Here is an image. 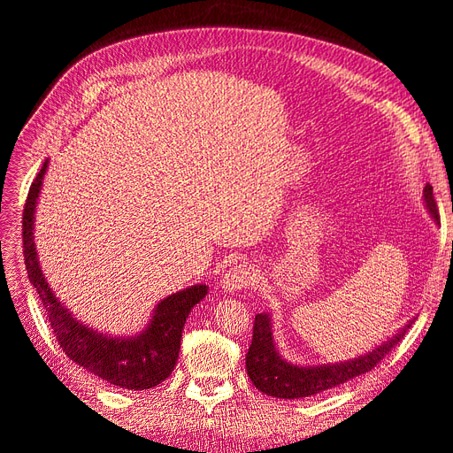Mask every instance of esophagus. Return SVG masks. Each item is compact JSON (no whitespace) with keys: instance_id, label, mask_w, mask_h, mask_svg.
<instances>
[{"instance_id":"34e87169","label":"esophagus","mask_w":453,"mask_h":453,"mask_svg":"<svg viewBox=\"0 0 453 453\" xmlns=\"http://www.w3.org/2000/svg\"><path fill=\"white\" fill-rule=\"evenodd\" d=\"M253 283H255V270L248 263L232 266L221 280V287L226 293H236L242 289H248V287Z\"/></svg>"}]
</instances>
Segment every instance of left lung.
Masks as SVG:
<instances>
[{
    "label": "left lung",
    "instance_id": "obj_1",
    "mask_svg": "<svg viewBox=\"0 0 453 453\" xmlns=\"http://www.w3.org/2000/svg\"><path fill=\"white\" fill-rule=\"evenodd\" d=\"M423 202L436 225H441V215H438L433 187L429 183L423 188ZM414 319H410L393 338L383 342L376 349L359 355V357L321 366H298L287 363L276 349L270 315L257 313L253 323V340L248 355H245V368H248V376L251 378L253 386L265 395L278 396V399H303V396L333 389L355 376L370 372L404 338Z\"/></svg>",
    "mask_w": 453,
    "mask_h": 453
}]
</instances>
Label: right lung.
<instances>
[{
    "label": "right lung",
    "mask_w": 453,
    "mask_h": 453,
    "mask_svg": "<svg viewBox=\"0 0 453 453\" xmlns=\"http://www.w3.org/2000/svg\"><path fill=\"white\" fill-rule=\"evenodd\" d=\"M45 160L30 187L22 213V242L24 263L30 283L41 298L47 319L64 353L79 366L113 386L143 391L158 386L166 380L180 357L183 326L190 310L208 295L205 285H193L188 289L173 293L157 304L153 319L142 334L132 338H113L96 333L79 323L60 300L54 296L43 272H41L34 243V215L35 203L47 172Z\"/></svg>",
    "instance_id": "obj_1"
}]
</instances>
